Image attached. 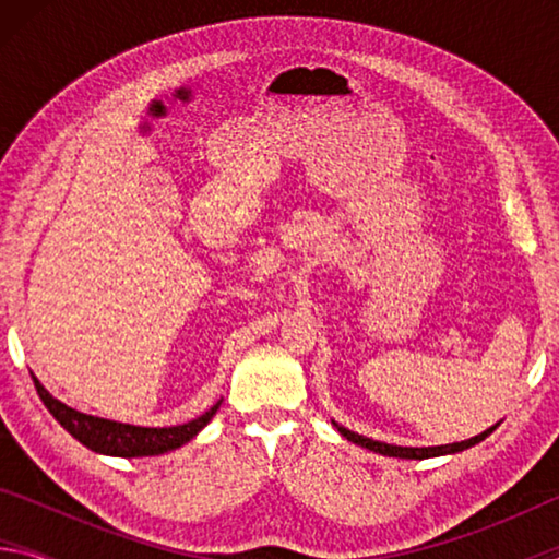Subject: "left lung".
Segmentation results:
<instances>
[{
  "mask_svg": "<svg viewBox=\"0 0 559 559\" xmlns=\"http://www.w3.org/2000/svg\"><path fill=\"white\" fill-rule=\"evenodd\" d=\"M335 424V421H333ZM335 429L343 433V437L347 439V441H353V443H357V447H362V449H370V451H374V453H382V456H394V459H433V456H447V453H459V451H466V449H471V447H476V443H480L484 441L486 437H490V433H493L496 429H498V424L496 427H490V429H486L484 433H478V437H471V439H466V441H456V443H447V447H424V449H412V447H394V443H384V441H374V439H367V437H359V433H355V431H349V429H345V427H340V424H335Z\"/></svg>",
  "mask_w": 559,
  "mask_h": 559,
  "instance_id": "left-lung-1",
  "label": "left lung"
}]
</instances>
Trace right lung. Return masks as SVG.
Listing matches in <instances>:
<instances>
[{
    "label": "right lung",
    "instance_id": "1",
    "mask_svg": "<svg viewBox=\"0 0 559 559\" xmlns=\"http://www.w3.org/2000/svg\"><path fill=\"white\" fill-rule=\"evenodd\" d=\"M36 392H39L46 409L53 414V419L71 433L73 439H79L83 447H88L96 453H106V456H122V459H135V456H159L173 449L185 447L187 441H192L206 424L212 421V416L219 409L222 400L216 402L210 412H204L197 419L179 424V427H132V424H120L110 419H100V416L83 414L79 409H71L63 402L56 400L44 390V384L32 374Z\"/></svg>",
    "mask_w": 559,
    "mask_h": 559
}]
</instances>
